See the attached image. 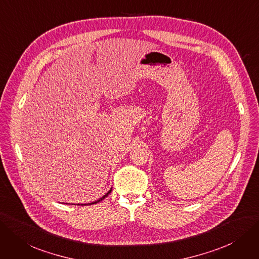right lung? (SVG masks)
<instances>
[{
	"label": "right lung",
	"mask_w": 259,
	"mask_h": 259,
	"mask_svg": "<svg viewBox=\"0 0 259 259\" xmlns=\"http://www.w3.org/2000/svg\"><path fill=\"white\" fill-rule=\"evenodd\" d=\"M110 192H111V189H110V190H109V191H108L107 193H105L104 195H103V196H102V198H100V199H99L98 201H95V202H91V203H88V204H77V205H92V204H97V203L101 202L102 200H104V199L106 198V196H107V195H108V194H109ZM74 205H75V204H74Z\"/></svg>",
	"instance_id": "add662e5"
}]
</instances>
